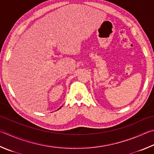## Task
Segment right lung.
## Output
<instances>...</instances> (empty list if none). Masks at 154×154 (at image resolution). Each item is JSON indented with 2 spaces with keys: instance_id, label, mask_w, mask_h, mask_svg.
<instances>
[{
  "instance_id": "add662e5",
  "label": "right lung",
  "mask_w": 154,
  "mask_h": 154,
  "mask_svg": "<svg viewBox=\"0 0 154 154\" xmlns=\"http://www.w3.org/2000/svg\"><path fill=\"white\" fill-rule=\"evenodd\" d=\"M61 107H62V106H61ZM61 107H60V108H58V109H60V108H61Z\"/></svg>"
}]
</instances>
